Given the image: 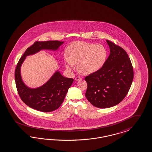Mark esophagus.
Wrapping results in <instances>:
<instances>
[{"label": "esophagus", "mask_w": 152, "mask_h": 152, "mask_svg": "<svg viewBox=\"0 0 152 152\" xmlns=\"http://www.w3.org/2000/svg\"><path fill=\"white\" fill-rule=\"evenodd\" d=\"M81 77H79V76H78V77H77L75 78V81H78V80H80L81 79Z\"/></svg>", "instance_id": "obj_1"}]
</instances>
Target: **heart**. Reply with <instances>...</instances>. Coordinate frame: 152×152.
<instances>
[{"mask_svg":"<svg viewBox=\"0 0 152 152\" xmlns=\"http://www.w3.org/2000/svg\"><path fill=\"white\" fill-rule=\"evenodd\" d=\"M66 65L70 70L77 64L80 73L88 75L95 73L104 67L107 62L108 51L101 45L79 41L70 45L67 51Z\"/></svg>","mask_w":152,"mask_h":152,"instance_id":"obj_1","label":"heart"}]
</instances>
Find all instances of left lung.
<instances>
[{
	"mask_svg": "<svg viewBox=\"0 0 152 152\" xmlns=\"http://www.w3.org/2000/svg\"><path fill=\"white\" fill-rule=\"evenodd\" d=\"M110 53L104 67L86 76V97L94 106L107 108L118 104L129 92L134 78V70L127 52L107 40Z\"/></svg>",
	"mask_w": 152,
	"mask_h": 152,
	"instance_id": "1",
	"label": "left lung"
}]
</instances>
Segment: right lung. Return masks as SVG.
<instances>
[{
    "mask_svg": "<svg viewBox=\"0 0 152 152\" xmlns=\"http://www.w3.org/2000/svg\"><path fill=\"white\" fill-rule=\"evenodd\" d=\"M63 43L58 40L36 41L27 48L17 63L15 78L18 94L26 105L40 112H50L60 107L74 79L65 78L59 72H56L43 86L35 89L30 88L22 80L20 74L21 64L26 56L43 49L56 50Z\"/></svg>",
    "mask_w": 152,
    "mask_h": 152,
    "instance_id": "obj_1",
    "label": "right lung"
}]
</instances>
